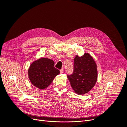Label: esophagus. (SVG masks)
<instances>
[{
    "mask_svg": "<svg viewBox=\"0 0 127 127\" xmlns=\"http://www.w3.org/2000/svg\"><path fill=\"white\" fill-rule=\"evenodd\" d=\"M60 71L61 74H63V73L64 72V69H60Z\"/></svg>",
    "mask_w": 127,
    "mask_h": 127,
    "instance_id": "34e87169",
    "label": "esophagus"
}]
</instances>
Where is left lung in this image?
Masks as SVG:
<instances>
[{
	"instance_id": "1",
	"label": "left lung",
	"mask_w": 127,
	"mask_h": 127,
	"mask_svg": "<svg viewBox=\"0 0 127 127\" xmlns=\"http://www.w3.org/2000/svg\"><path fill=\"white\" fill-rule=\"evenodd\" d=\"M74 64L73 74L68 75L67 77L75 93L84 95L90 92L96 83L97 65L88 53H85L81 57L77 55Z\"/></svg>"
}]
</instances>
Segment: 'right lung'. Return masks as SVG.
Masks as SVG:
<instances>
[{
    "label": "right lung",
    "mask_w": 127,
    "mask_h": 127,
    "mask_svg": "<svg viewBox=\"0 0 127 127\" xmlns=\"http://www.w3.org/2000/svg\"><path fill=\"white\" fill-rule=\"evenodd\" d=\"M55 63L47 58H41L30 65L28 76L33 85L40 90L48 87L60 71L54 67Z\"/></svg>",
    "instance_id": "1"
}]
</instances>
